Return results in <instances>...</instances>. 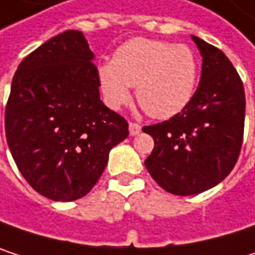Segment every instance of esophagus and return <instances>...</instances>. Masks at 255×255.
Wrapping results in <instances>:
<instances>
[{"label":"esophagus","mask_w":255,"mask_h":255,"mask_svg":"<svg viewBox=\"0 0 255 255\" xmlns=\"http://www.w3.org/2000/svg\"><path fill=\"white\" fill-rule=\"evenodd\" d=\"M128 129H129V134H131V135H137V134L141 131V126H138V124H135V123H129Z\"/></svg>","instance_id":"34e87169"}]
</instances>
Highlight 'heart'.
Returning a JSON list of instances; mask_svg holds the SVG:
<instances>
[{"mask_svg": "<svg viewBox=\"0 0 255 255\" xmlns=\"http://www.w3.org/2000/svg\"><path fill=\"white\" fill-rule=\"evenodd\" d=\"M199 75L195 53L187 45L134 38L123 44L112 63L97 69L100 90L111 109L131 100V88L143 111L156 120L180 114L192 100Z\"/></svg>", "mask_w": 255, "mask_h": 255, "instance_id": "heart-1", "label": "heart"}]
</instances>
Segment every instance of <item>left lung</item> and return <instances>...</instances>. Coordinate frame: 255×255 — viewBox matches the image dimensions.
<instances>
[{"label": "left lung", "instance_id": "8db88e82", "mask_svg": "<svg viewBox=\"0 0 255 255\" xmlns=\"http://www.w3.org/2000/svg\"><path fill=\"white\" fill-rule=\"evenodd\" d=\"M202 72L190 103L168 121L143 127L155 141L144 165L167 192H205L229 176L244 137V84L226 54L193 36Z\"/></svg>", "mask_w": 255, "mask_h": 255}]
</instances>
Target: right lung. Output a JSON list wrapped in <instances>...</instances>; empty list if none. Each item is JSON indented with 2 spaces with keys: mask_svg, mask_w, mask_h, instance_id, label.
Returning a JSON list of instances; mask_svg holds the SVG:
<instances>
[{
  "mask_svg": "<svg viewBox=\"0 0 255 255\" xmlns=\"http://www.w3.org/2000/svg\"><path fill=\"white\" fill-rule=\"evenodd\" d=\"M94 54L79 30H65L26 56L5 106V137L25 180L69 202L103 174L128 123L100 100Z\"/></svg>",
  "mask_w": 255,
  "mask_h": 255,
  "instance_id": "1",
  "label": "right lung"
}]
</instances>
